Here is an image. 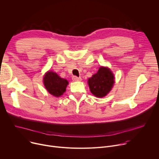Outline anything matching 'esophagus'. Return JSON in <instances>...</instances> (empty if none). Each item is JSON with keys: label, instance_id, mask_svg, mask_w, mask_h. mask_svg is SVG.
Masks as SVG:
<instances>
[{"label": "esophagus", "instance_id": "1", "mask_svg": "<svg viewBox=\"0 0 159 159\" xmlns=\"http://www.w3.org/2000/svg\"><path fill=\"white\" fill-rule=\"evenodd\" d=\"M72 79L73 81H81V80H82L81 77H78L77 76H73Z\"/></svg>", "mask_w": 159, "mask_h": 159}]
</instances>
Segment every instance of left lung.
<instances>
[{
  "instance_id": "8db88e82",
  "label": "left lung",
  "mask_w": 159,
  "mask_h": 159,
  "mask_svg": "<svg viewBox=\"0 0 159 159\" xmlns=\"http://www.w3.org/2000/svg\"><path fill=\"white\" fill-rule=\"evenodd\" d=\"M114 77L111 71L105 67H100L98 72L88 79L90 91L95 97L102 98L111 90Z\"/></svg>"
}]
</instances>
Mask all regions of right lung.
Listing matches in <instances>:
<instances>
[{
  "label": "right lung",
  "mask_w": 159,
  "mask_h": 159,
  "mask_svg": "<svg viewBox=\"0 0 159 159\" xmlns=\"http://www.w3.org/2000/svg\"><path fill=\"white\" fill-rule=\"evenodd\" d=\"M44 85L47 90L52 95L59 97L66 91L68 84L67 80L61 78L57 73L48 71L43 78Z\"/></svg>",
  "instance_id": "obj_1"
}]
</instances>
